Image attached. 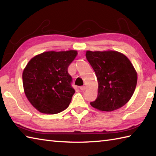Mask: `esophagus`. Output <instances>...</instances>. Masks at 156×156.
<instances>
[{
	"label": "esophagus",
	"mask_w": 156,
	"mask_h": 156,
	"mask_svg": "<svg viewBox=\"0 0 156 156\" xmlns=\"http://www.w3.org/2000/svg\"><path fill=\"white\" fill-rule=\"evenodd\" d=\"M85 89H86V87H85V86H81L80 87V90H82V91L85 90Z\"/></svg>",
	"instance_id": "obj_1"
}]
</instances>
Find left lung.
<instances>
[{
  "mask_svg": "<svg viewBox=\"0 0 156 156\" xmlns=\"http://www.w3.org/2000/svg\"><path fill=\"white\" fill-rule=\"evenodd\" d=\"M85 56L98 81V97L91 106L106 112L122 107L131 99L137 82L131 61L123 54L112 50H88Z\"/></svg>",
  "mask_w": 156,
  "mask_h": 156,
  "instance_id": "left-lung-1",
  "label": "left lung"
}]
</instances>
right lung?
Masks as SVG:
<instances>
[{"label":"right lung","mask_w":156,"mask_h":156,"mask_svg":"<svg viewBox=\"0 0 156 156\" xmlns=\"http://www.w3.org/2000/svg\"><path fill=\"white\" fill-rule=\"evenodd\" d=\"M76 50L43 52L31 58L23 70V85L31 105L44 114H57L71 103L75 90L68 67Z\"/></svg>","instance_id":"right-lung-1"}]
</instances>
